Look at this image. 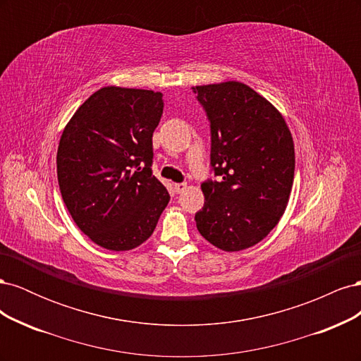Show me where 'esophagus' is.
<instances>
[{
    "label": "esophagus",
    "mask_w": 361,
    "mask_h": 361,
    "mask_svg": "<svg viewBox=\"0 0 361 361\" xmlns=\"http://www.w3.org/2000/svg\"><path fill=\"white\" fill-rule=\"evenodd\" d=\"M174 192H178V194H180V192H183L185 190H187V183L185 182H179V183H174Z\"/></svg>",
    "instance_id": "esophagus-1"
}]
</instances>
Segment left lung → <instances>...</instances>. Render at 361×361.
I'll return each mask as SVG.
<instances>
[{"instance_id": "1", "label": "left lung", "mask_w": 361, "mask_h": 361, "mask_svg": "<svg viewBox=\"0 0 361 361\" xmlns=\"http://www.w3.org/2000/svg\"><path fill=\"white\" fill-rule=\"evenodd\" d=\"M211 128V170L195 224L224 251L253 247L274 228L293 183L295 150L283 116L248 85L192 87Z\"/></svg>"}]
</instances>
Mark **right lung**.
<instances>
[{
    "label": "right lung",
    "instance_id": "obj_1",
    "mask_svg": "<svg viewBox=\"0 0 361 361\" xmlns=\"http://www.w3.org/2000/svg\"><path fill=\"white\" fill-rule=\"evenodd\" d=\"M162 110L159 92L104 87L63 130L57 152L63 202L76 226L106 250L143 244L170 200L152 174V137Z\"/></svg>",
    "mask_w": 361,
    "mask_h": 361
}]
</instances>
